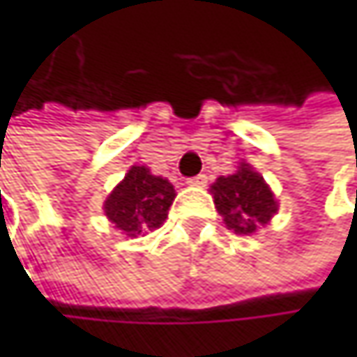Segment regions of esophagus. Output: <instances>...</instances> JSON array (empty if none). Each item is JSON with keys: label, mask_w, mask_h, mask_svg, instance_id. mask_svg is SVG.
Instances as JSON below:
<instances>
[{"label": "esophagus", "mask_w": 357, "mask_h": 357, "mask_svg": "<svg viewBox=\"0 0 357 357\" xmlns=\"http://www.w3.org/2000/svg\"><path fill=\"white\" fill-rule=\"evenodd\" d=\"M208 183V178L204 176V174H200V176H194V178L188 179V185H196V188H204Z\"/></svg>", "instance_id": "34e87169"}]
</instances>
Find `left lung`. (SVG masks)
<instances>
[{"label":"left lung","mask_w":357,"mask_h":357,"mask_svg":"<svg viewBox=\"0 0 357 357\" xmlns=\"http://www.w3.org/2000/svg\"><path fill=\"white\" fill-rule=\"evenodd\" d=\"M215 208L236 234H254L277 211V200L262 176L242 165L234 176H221L211 185Z\"/></svg>","instance_id":"8db88e82"}]
</instances>
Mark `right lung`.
<instances>
[{"label": "right lung", "mask_w": 357, "mask_h": 357, "mask_svg": "<svg viewBox=\"0 0 357 357\" xmlns=\"http://www.w3.org/2000/svg\"><path fill=\"white\" fill-rule=\"evenodd\" d=\"M176 190L167 179L151 176L146 167H132L105 200V215L126 236L153 231L167 219Z\"/></svg>", "instance_id": "1"}]
</instances>
